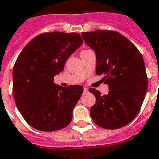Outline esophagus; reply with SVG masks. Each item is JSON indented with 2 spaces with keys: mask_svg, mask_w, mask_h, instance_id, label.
<instances>
[{
  "mask_svg": "<svg viewBox=\"0 0 159 159\" xmlns=\"http://www.w3.org/2000/svg\"><path fill=\"white\" fill-rule=\"evenodd\" d=\"M89 92V89L87 88H84V93H87Z\"/></svg>",
  "mask_w": 159,
  "mask_h": 159,
  "instance_id": "34e87169",
  "label": "esophagus"
}]
</instances>
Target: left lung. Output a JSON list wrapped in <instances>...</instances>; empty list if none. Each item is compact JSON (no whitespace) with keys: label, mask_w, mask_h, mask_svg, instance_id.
I'll return each mask as SVG.
<instances>
[{"label":"left lung","mask_w":159,"mask_h":159,"mask_svg":"<svg viewBox=\"0 0 159 159\" xmlns=\"http://www.w3.org/2000/svg\"><path fill=\"white\" fill-rule=\"evenodd\" d=\"M96 56V74L104 75L107 95L89 89L96 98L90 109L94 122L105 129H118L135 118L148 90V78L142 55L120 32L96 30L81 33Z\"/></svg>","instance_id":"8db88e82"}]
</instances>
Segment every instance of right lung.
<instances>
[{
    "label": "right lung",
    "instance_id": "add662e5",
    "mask_svg": "<svg viewBox=\"0 0 159 159\" xmlns=\"http://www.w3.org/2000/svg\"><path fill=\"white\" fill-rule=\"evenodd\" d=\"M83 43L76 32H46L23 48L13 67V95L25 120L33 128L54 131L67 127L83 87L63 88L53 77Z\"/></svg>",
    "mask_w": 159,
    "mask_h": 159
}]
</instances>
